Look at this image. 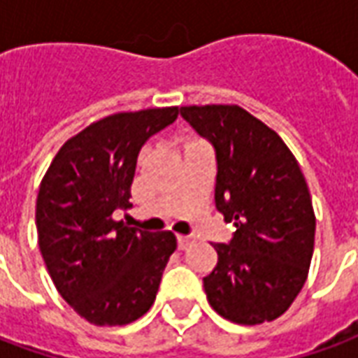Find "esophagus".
Here are the masks:
<instances>
[{
    "mask_svg": "<svg viewBox=\"0 0 358 358\" xmlns=\"http://www.w3.org/2000/svg\"><path fill=\"white\" fill-rule=\"evenodd\" d=\"M176 241H178L180 251H186L194 243V238H189V236H176Z\"/></svg>",
    "mask_w": 358,
    "mask_h": 358,
    "instance_id": "1",
    "label": "esophagus"
}]
</instances>
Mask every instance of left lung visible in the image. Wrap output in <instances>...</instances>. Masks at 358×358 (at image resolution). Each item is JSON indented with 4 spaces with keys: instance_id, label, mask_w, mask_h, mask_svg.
I'll return each mask as SVG.
<instances>
[{
    "instance_id": "obj_1",
    "label": "left lung",
    "mask_w": 358,
    "mask_h": 358,
    "mask_svg": "<svg viewBox=\"0 0 358 358\" xmlns=\"http://www.w3.org/2000/svg\"><path fill=\"white\" fill-rule=\"evenodd\" d=\"M182 117L217 153L215 203L236 226L215 243L203 287L210 307L243 326L272 322L307 282L316 217L307 180L284 140L240 105H187Z\"/></svg>"
}]
</instances>
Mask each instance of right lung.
Returning <instances> with one entry per match:
<instances>
[{"label":"right lung","instance_id":"1","mask_svg":"<svg viewBox=\"0 0 358 358\" xmlns=\"http://www.w3.org/2000/svg\"><path fill=\"white\" fill-rule=\"evenodd\" d=\"M178 107L99 118L61 145L43 174L36 228L43 263L61 297L94 326H124L155 303L176 249L172 232H136L130 209L141 145L178 117Z\"/></svg>","mask_w":358,"mask_h":358}]
</instances>
